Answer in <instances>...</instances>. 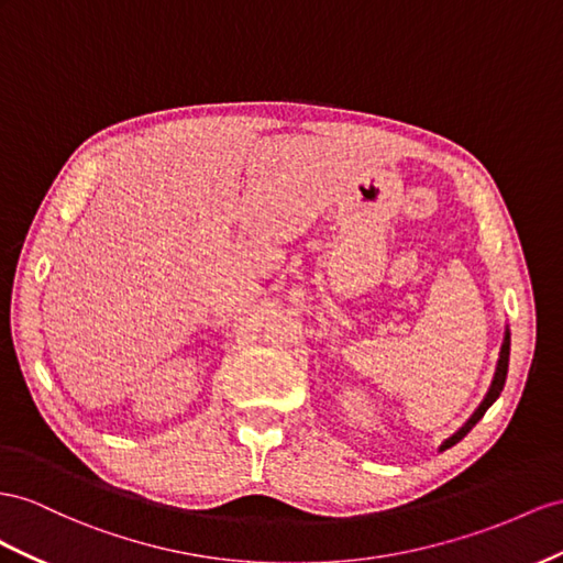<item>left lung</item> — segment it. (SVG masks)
<instances>
[{"mask_svg": "<svg viewBox=\"0 0 563 563\" xmlns=\"http://www.w3.org/2000/svg\"><path fill=\"white\" fill-rule=\"evenodd\" d=\"M509 344H511V335H509V330H507V335H504V342H501V352H499V362H497V371H495V380H493V385H489V390H487L485 399L481 401V407L475 409V413L471 416V419H468L464 426H461L450 440L442 442L440 450H446V446L456 444L461 438H466V432L483 419L485 411H487L489 407H493V401H495V399L499 397V393L504 390V383H507V371H509Z\"/></svg>", "mask_w": 563, "mask_h": 563, "instance_id": "obj_1", "label": "left lung"}]
</instances>
